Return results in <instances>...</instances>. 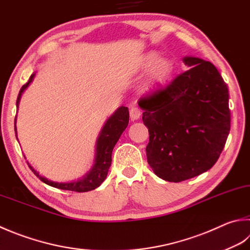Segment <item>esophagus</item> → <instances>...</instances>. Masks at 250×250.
Segmentation results:
<instances>
[{
	"instance_id": "34e87169",
	"label": "esophagus",
	"mask_w": 250,
	"mask_h": 250,
	"mask_svg": "<svg viewBox=\"0 0 250 250\" xmlns=\"http://www.w3.org/2000/svg\"><path fill=\"white\" fill-rule=\"evenodd\" d=\"M129 115H130V119L131 120H138L140 115H141V111L139 107L137 106H133L129 111Z\"/></svg>"
}]
</instances>
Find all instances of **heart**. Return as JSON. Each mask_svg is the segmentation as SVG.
I'll return each instance as SVG.
<instances>
[{"label":"heart","instance_id":"b5f03b06","mask_svg":"<svg viewBox=\"0 0 250 250\" xmlns=\"http://www.w3.org/2000/svg\"><path fill=\"white\" fill-rule=\"evenodd\" d=\"M151 64L153 66L150 68L147 79V89L150 90L163 84L173 73L172 61L167 58L158 59L157 53H150L146 56L143 62V67L148 68Z\"/></svg>","mask_w":250,"mask_h":250}]
</instances>
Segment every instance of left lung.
I'll list each match as a JSON object with an SVG mask.
<instances>
[{"label": "left lung", "instance_id": "1", "mask_svg": "<svg viewBox=\"0 0 250 250\" xmlns=\"http://www.w3.org/2000/svg\"><path fill=\"white\" fill-rule=\"evenodd\" d=\"M184 63L190 68L138 101L149 130V166L174 183L212 167L230 129L229 89L218 69L191 56Z\"/></svg>", "mask_w": 250, "mask_h": 250}]
</instances>
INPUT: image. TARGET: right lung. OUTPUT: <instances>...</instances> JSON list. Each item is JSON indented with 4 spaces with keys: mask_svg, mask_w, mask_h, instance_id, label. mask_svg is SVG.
<instances>
[{
    "mask_svg": "<svg viewBox=\"0 0 250 250\" xmlns=\"http://www.w3.org/2000/svg\"><path fill=\"white\" fill-rule=\"evenodd\" d=\"M34 77H35V74H32L29 78V81L23 84L20 90L17 102H16L17 106H18V102H20L22 91L27 88L29 83H31ZM128 122H129V112H128V107L126 106H121L120 109L117 110L109 120H107L97 141V155H96L95 166H93L91 171L87 174V176H84L81 181L73 182V183L52 182V181L46 180L45 177L39 175V173H38L36 169L32 168V167L29 166V163H28V166H29L30 169L34 172L35 175L37 177H39L40 181L48 184V185L52 187L60 188V189H64V190L77 191V192H84V191H90V190L96 189V188L100 186L102 182L105 180L107 172H109V168L111 167L113 148H114L117 140L120 139L122 133H123L127 125H128ZM15 131H16V128H15Z\"/></svg>",
    "mask_w": 250,
    "mask_h": 250,
    "instance_id": "right-lung-1",
    "label": "right lung"
}]
</instances>
